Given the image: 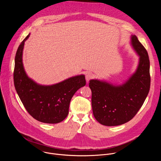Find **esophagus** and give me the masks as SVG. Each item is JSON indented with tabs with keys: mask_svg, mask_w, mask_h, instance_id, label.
Listing matches in <instances>:
<instances>
[{
	"mask_svg": "<svg viewBox=\"0 0 161 161\" xmlns=\"http://www.w3.org/2000/svg\"><path fill=\"white\" fill-rule=\"evenodd\" d=\"M93 78V75L91 73H86V75H85V78H86V80L87 81H88L90 79H92Z\"/></svg>",
	"mask_w": 161,
	"mask_h": 161,
	"instance_id": "esophagus-1",
	"label": "esophagus"
}]
</instances>
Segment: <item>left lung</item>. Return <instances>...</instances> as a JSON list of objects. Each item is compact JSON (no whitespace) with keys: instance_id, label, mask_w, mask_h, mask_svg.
I'll return each mask as SVG.
<instances>
[{"instance_id":"left-lung-1","label":"left lung","mask_w":161,"mask_h":161,"mask_svg":"<svg viewBox=\"0 0 161 161\" xmlns=\"http://www.w3.org/2000/svg\"><path fill=\"white\" fill-rule=\"evenodd\" d=\"M130 45L139 57L136 71L122 84L97 79L90 80L92 107L95 119L106 126H117L130 120L142 106L150 86L148 53L135 35Z\"/></svg>"}]
</instances>
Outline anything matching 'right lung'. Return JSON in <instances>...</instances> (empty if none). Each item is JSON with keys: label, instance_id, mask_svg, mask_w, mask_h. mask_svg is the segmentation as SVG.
Wrapping results in <instances>:
<instances>
[{"label": "right lung", "instance_id": "right-lung-1", "mask_svg": "<svg viewBox=\"0 0 161 161\" xmlns=\"http://www.w3.org/2000/svg\"><path fill=\"white\" fill-rule=\"evenodd\" d=\"M25 38L17 50L14 59V84L16 92L31 115L36 120L47 124L63 121L69 113L70 101L76 92L86 85L84 75L69 78L51 85L37 83L29 78L23 64Z\"/></svg>", "mask_w": 161, "mask_h": 161}]
</instances>
